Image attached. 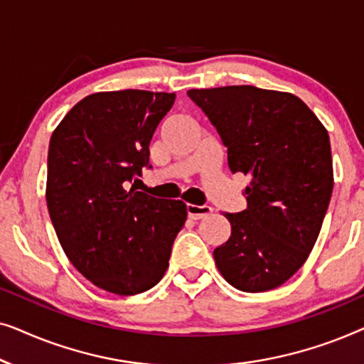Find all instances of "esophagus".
Masks as SVG:
<instances>
[{
  "instance_id": "34e87169",
  "label": "esophagus",
  "mask_w": 364,
  "mask_h": 364,
  "mask_svg": "<svg viewBox=\"0 0 364 364\" xmlns=\"http://www.w3.org/2000/svg\"><path fill=\"white\" fill-rule=\"evenodd\" d=\"M213 212L212 207L208 205H193V203H187V213L192 220H200V218H205Z\"/></svg>"
}]
</instances>
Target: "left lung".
I'll list each match as a JSON object with an SVG mask.
<instances>
[{
    "label": "left lung",
    "mask_w": 364,
    "mask_h": 364,
    "mask_svg": "<svg viewBox=\"0 0 364 364\" xmlns=\"http://www.w3.org/2000/svg\"><path fill=\"white\" fill-rule=\"evenodd\" d=\"M227 147L232 173L250 177L247 208L225 213L230 238L213 250L237 290L280 287L306 262L333 192L326 129L300 97L255 86L191 89Z\"/></svg>",
    "instance_id": "1"
}]
</instances>
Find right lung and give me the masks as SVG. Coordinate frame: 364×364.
<instances>
[{
    "label": "right lung",
    "instance_id": "1",
    "mask_svg": "<svg viewBox=\"0 0 364 364\" xmlns=\"http://www.w3.org/2000/svg\"><path fill=\"white\" fill-rule=\"evenodd\" d=\"M173 101L176 94L139 89L91 94L49 141L46 202L59 243L76 270L109 293L156 287L186 223L182 200L136 187Z\"/></svg>",
    "mask_w": 364,
    "mask_h": 364
}]
</instances>
